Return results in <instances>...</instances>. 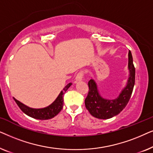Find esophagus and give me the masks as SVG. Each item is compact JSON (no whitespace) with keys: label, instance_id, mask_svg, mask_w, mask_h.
<instances>
[{"label":"esophagus","instance_id":"34e87169","mask_svg":"<svg viewBox=\"0 0 153 153\" xmlns=\"http://www.w3.org/2000/svg\"><path fill=\"white\" fill-rule=\"evenodd\" d=\"M83 76H84V73L82 71L79 72L78 74H76V81H81L83 78Z\"/></svg>","mask_w":153,"mask_h":153}]
</instances>
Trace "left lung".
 <instances>
[{
  "instance_id": "obj_1",
  "label": "left lung",
  "mask_w": 153,
  "mask_h": 153,
  "mask_svg": "<svg viewBox=\"0 0 153 153\" xmlns=\"http://www.w3.org/2000/svg\"><path fill=\"white\" fill-rule=\"evenodd\" d=\"M129 77L127 86L116 100H109L102 98L98 93L97 85L94 80L88 81L89 91L85 100V105L92 116L99 119H108L120 114L125 108L130 99L135 83V68L132 56L129 51Z\"/></svg>"
}]
</instances>
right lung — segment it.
<instances>
[{
	"mask_svg": "<svg viewBox=\"0 0 153 153\" xmlns=\"http://www.w3.org/2000/svg\"><path fill=\"white\" fill-rule=\"evenodd\" d=\"M72 85V83H69L68 85L63 88V91L60 92L59 95L56 98V100L52 103L51 105L46 108H32L28 107L22 102H20L18 100H16L15 98H14V101L20 108V109L22 111L24 114L28 115V116L32 117L33 118L39 119V120H48L51 119L56 116L60 111L62 109L63 107V97L62 95L65 93L70 85Z\"/></svg>",
	"mask_w": 153,
	"mask_h": 153,
	"instance_id": "right-lung-1",
	"label": "right lung"
}]
</instances>
